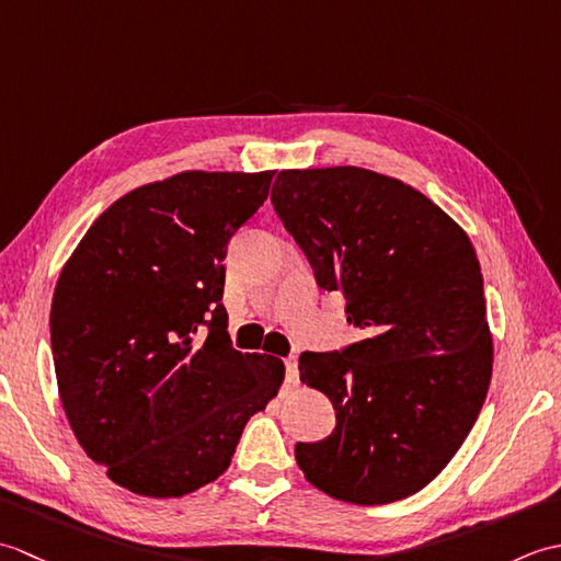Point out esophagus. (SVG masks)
<instances>
[{
  "label": "esophagus",
  "mask_w": 561,
  "mask_h": 561,
  "mask_svg": "<svg viewBox=\"0 0 561 561\" xmlns=\"http://www.w3.org/2000/svg\"><path fill=\"white\" fill-rule=\"evenodd\" d=\"M284 366H287V383H299V364H296L294 356L289 359H284Z\"/></svg>",
  "instance_id": "esophagus-1"
}]
</instances>
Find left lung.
<instances>
[{
	"label": "left lung",
	"instance_id": "8db88e82",
	"mask_svg": "<svg viewBox=\"0 0 561 561\" xmlns=\"http://www.w3.org/2000/svg\"><path fill=\"white\" fill-rule=\"evenodd\" d=\"M272 205L342 291L359 342L304 352L301 380L330 398L335 428L296 444L306 480L350 504L424 490L456 456L492 380L480 260L468 233L420 190L356 165L282 171Z\"/></svg>",
	"mask_w": 561,
	"mask_h": 561
}]
</instances>
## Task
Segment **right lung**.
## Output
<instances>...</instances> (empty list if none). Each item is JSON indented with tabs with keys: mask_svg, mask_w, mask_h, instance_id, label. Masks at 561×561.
<instances>
[{
	"mask_svg": "<svg viewBox=\"0 0 561 561\" xmlns=\"http://www.w3.org/2000/svg\"><path fill=\"white\" fill-rule=\"evenodd\" d=\"M272 178L185 171L141 185L91 224L59 274V400L87 456L129 492L169 499L214 482L279 392L284 362L233 350L221 304L226 248Z\"/></svg>",
	"mask_w": 561,
	"mask_h": 561,
	"instance_id": "obj_1",
	"label": "right lung"
}]
</instances>
